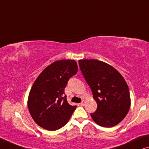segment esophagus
<instances>
[{
	"mask_svg": "<svg viewBox=\"0 0 149 149\" xmlns=\"http://www.w3.org/2000/svg\"><path fill=\"white\" fill-rule=\"evenodd\" d=\"M85 104H86V101H85L84 100H83L82 102H81V103H80V105H81V106H84Z\"/></svg>",
	"mask_w": 149,
	"mask_h": 149,
	"instance_id": "34e87169",
	"label": "esophagus"
}]
</instances>
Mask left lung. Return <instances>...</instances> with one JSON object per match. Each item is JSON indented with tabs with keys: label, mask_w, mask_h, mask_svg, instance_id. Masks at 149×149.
<instances>
[{
	"label": "left lung",
	"mask_w": 149,
	"mask_h": 149,
	"mask_svg": "<svg viewBox=\"0 0 149 149\" xmlns=\"http://www.w3.org/2000/svg\"><path fill=\"white\" fill-rule=\"evenodd\" d=\"M81 73L92 90L97 109L91 113L98 125L113 127L124 119L131 100L126 81L113 67L96 59L79 60Z\"/></svg>",
	"instance_id": "obj_1"
}]
</instances>
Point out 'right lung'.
<instances>
[{
  "instance_id": "obj_1",
  "label": "right lung",
  "mask_w": 149,
  "mask_h": 149,
  "mask_svg": "<svg viewBox=\"0 0 149 149\" xmlns=\"http://www.w3.org/2000/svg\"><path fill=\"white\" fill-rule=\"evenodd\" d=\"M75 60L56 61L40 73L29 93L28 107L39 126L54 131L64 126L76 109L68 102L64 89L69 79L77 74Z\"/></svg>"
}]
</instances>
